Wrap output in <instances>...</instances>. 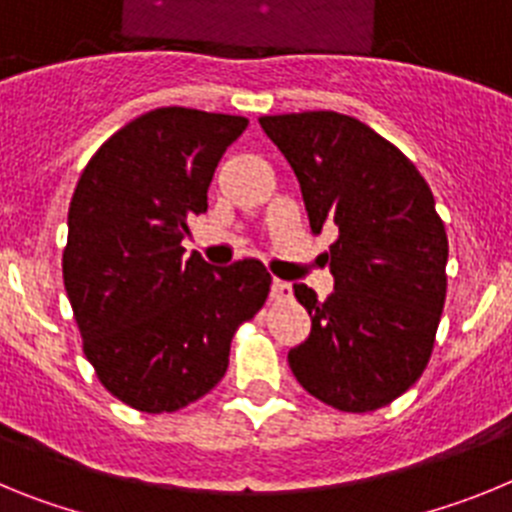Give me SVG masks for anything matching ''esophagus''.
Returning a JSON list of instances; mask_svg holds the SVG:
<instances>
[{"instance_id": "1", "label": "esophagus", "mask_w": 512, "mask_h": 512, "mask_svg": "<svg viewBox=\"0 0 512 512\" xmlns=\"http://www.w3.org/2000/svg\"><path fill=\"white\" fill-rule=\"evenodd\" d=\"M271 297H274V300H289V297H292V287H289V282H284V279H274V282H271Z\"/></svg>"}]
</instances>
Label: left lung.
<instances>
[{
	"instance_id": "1",
	"label": "left lung",
	"mask_w": 512,
	"mask_h": 512,
	"mask_svg": "<svg viewBox=\"0 0 512 512\" xmlns=\"http://www.w3.org/2000/svg\"><path fill=\"white\" fill-rule=\"evenodd\" d=\"M259 122L295 171L310 228L338 233L320 253L333 292L318 300L295 284L312 328L289 348V369L343 413L384 408L423 374L446 300L449 238L431 187L356 117L315 110Z\"/></svg>"
}]
</instances>
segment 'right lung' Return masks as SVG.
I'll return each mask as SVG.
<instances>
[{"instance_id":"add662e5","label":"right lung","mask_w":512,"mask_h":512,"mask_svg":"<svg viewBox=\"0 0 512 512\" xmlns=\"http://www.w3.org/2000/svg\"><path fill=\"white\" fill-rule=\"evenodd\" d=\"M238 115L158 107L117 130L81 171L63 284L99 382L140 413H174L223 379L230 341L269 295L264 264L184 256L189 220Z\"/></svg>"}]
</instances>
